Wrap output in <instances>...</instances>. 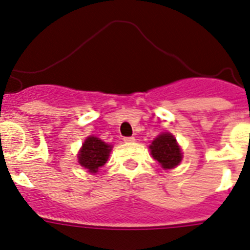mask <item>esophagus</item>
I'll list each match as a JSON object with an SVG mask.
<instances>
[{"instance_id":"34e87169","label":"esophagus","mask_w":250,"mask_h":250,"mask_svg":"<svg viewBox=\"0 0 250 250\" xmlns=\"http://www.w3.org/2000/svg\"><path fill=\"white\" fill-rule=\"evenodd\" d=\"M123 141H125V143H132V142H134V137H125Z\"/></svg>"}]
</instances>
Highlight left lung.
Returning a JSON list of instances; mask_svg holds the SVG:
<instances>
[{
	"label": "left lung",
	"mask_w": 250,
	"mask_h": 250,
	"mask_svg": "<svg viewBox=\"0 0 250 250\" xmlns=\"http://www.w3.org/2000/svg\"><path fill=\"white\" fill-rule=\"evenodd\" d=\"M153 158L161 163L166 169H172L182 161V153L174 137L169 133H163L157 137L149 146Z\"/></svg>",
	"instance_id": "1"
}]
</instances>
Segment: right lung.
<instances>
[{
  "mask_svg": "<svg viewBox=\"0 0 250 250\" xmlns=\"http://www.w3.org/2000/svg\"><path fill=\"white\" fill-rule=\"evenodd\" d=\"M111 149V146L105 145L97 137H88L80 150L78 163L91 173H97L98 168L104 166L105 162L108 161Z\"/></svg>",
  "mask_w": 250,
  "mask_h": 250,
  "instance_id": "right-lung-1",
  "label": "right lung"
}]
</instances>
